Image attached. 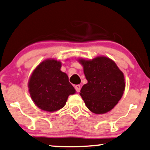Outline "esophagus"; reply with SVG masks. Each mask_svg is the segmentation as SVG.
<instances>
[{"instance_id":"esophagus-1","label":"esophagus","mask_w":150,"mask_h":150,"mask_svg":"<svg viewBox=\"0 0 150 150\" xmlns=\"http://www.w3.org/2000/svg\"><path fill=\"white\" fill-rule=\"evenodd\" d=\"M75 89H76V92H80V86L79 85V84H77V85H76L75 86Z\"/></svg>"}]
</instances>
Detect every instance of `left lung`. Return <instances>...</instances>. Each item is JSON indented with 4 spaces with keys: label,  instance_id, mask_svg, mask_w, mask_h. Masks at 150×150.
<instances>
[{
    "label": "left lung",
    "instance_id": "obj_1",
    "mask_svg": "<svg viewBox=\"0 0 150 150\" xmlns=\"http://www.w3.org/2000/svg\"><path fill=\"white\" fill-rule=\"evenodd\" d=\"M88 82L80 95L86 107L95 114L111 110L122 97L125 88L123 73L109 58L99 57L93 60H80Z\"/></svg>",
    "mask_w": 150,
    "mask_h": 150
}]
</instances>
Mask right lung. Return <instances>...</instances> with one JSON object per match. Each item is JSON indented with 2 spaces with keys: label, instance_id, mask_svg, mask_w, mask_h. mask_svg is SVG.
Instances as JSON below:
<instances>
[{
  "label": "right lung",
  "instance_id": "add662e5",
  "mask_svg": "<svg viewBox=\"0 0 150 150\" xmlns=\"http://www.w3.org/2000/svg\"><path fill=\"white\" fill-rule=\"evenodd\" d=\"M61 66V62L57 60H45L34 70L30 79L28 87L31 98L45 111L60 110L69 95L75 93L68 75L60 70Z\"/></svg>",
  "mask_w": 150,
  "mask_h": 150
}]
</instances>
